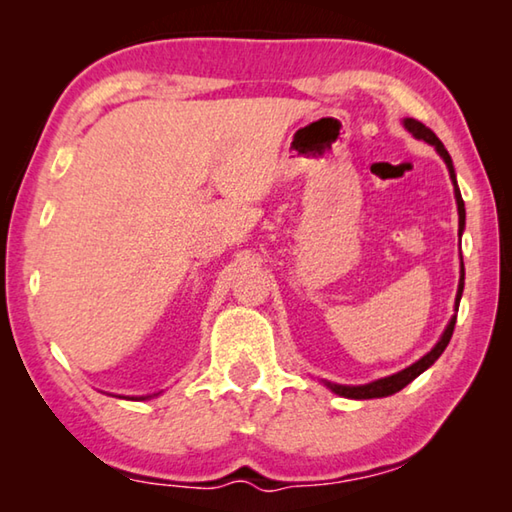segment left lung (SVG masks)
<instances>
[{
  "instance_id": "left-lung-1",
  "label": "left lung",
  "mask_w": 512,
  "mask_h": 512,
  "mask_svg": "<svg viewBox=\"0 0 512 512\" xmlns=\"http://www.w3.org/2000/svg\"><path fill=\"white\" fill-rule=\"evenodd\" d=\"M404 128L413 137H418V140H424L427 144L436 146V151L440 153V158L445 160L447 169H449V178H452V183H454V196H456V205H458V235H461L463 228H465V203H463L461 189H458V185H456V173H454L452 158H449L447 149L443 146V142L438 140L436 133H433L431 128L424 126L422 121L406 117L404 119ZM463 284H465V268L461 264V280H458V293H456V311H458V302H461V296H463ZM454 325H456V314L452 316V320H449V325L445 327L443 336H440V341L433 345L431 352L424 354V357L420 361H415L413 366L404 368L400 372H395V375H391V377L370 381V384H363V386H341V384H332V381H325V386L332 393L341 395V397H350V400H372V397H388V395H393L397 391H402L406 384H411L415 377L422 375V372L427 370L429 366H433V363H436V359L440 357V354L445 352L447 343H449V339H452V334H454Z\"/></svg>"
}]
</instances>
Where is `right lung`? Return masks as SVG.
Returning <instances> with one entry per match:
<instances>
[{
    "label": "right lung",
    "mask_w": 512,
    "mask_h": 512,
    "mask_svg": "<svg viewBox=\"0 0 512 512\" xmlns=\"http://www.w3.org/2000/svg\"><path fill=\"white\" fill-rule=\"evenodd\" d=\"M146 397H151V395H146ZM142 400H144V397H142Z\"/></svg>",
    "instance_id": "obj_1"
}]
</instances>
